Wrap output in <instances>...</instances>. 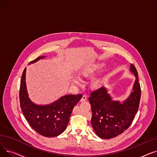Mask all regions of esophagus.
<instances>
[{
  "label": "esophagus",
  "instance_id": "1",
  "mask_svg": "<svg viewBox=\"0 0 157 157\" xmlns=\"http://www.w3.org/2000/svg\"><path fill=\"white\" fill-rule=\"evenodd\" d=\"M87 100V96L86 95H83V97H82L81 99V102H84V101H86Z\"/></svg>",
  "mask_w": 157,
  "mask_h": 157
}]
</instances>
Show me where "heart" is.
I'll use <instances>...</instances> for the list:
<instances>
[{
	"mask_svg": "<svg viewBox=\"0 0 157 157\" xmlns=\"http://www.w3.org/2000/svg\"><path fill=\"white\" fill-rule=\"evenodd\" d=\"M73 81H74V83H75L76 84H78V85L81 84V82H82V80L81 79V78H80L79 77H76L74 79Z\"/></svg>",
	"mask_w": 157,
	"mask_h": 157,
	"instance_id": "b5f03b06",
	"label": "heart"
}]
</instances>
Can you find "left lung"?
<instances>
[{"label":"left lung","mask_w":157,"mask_h":157,"mask_svg":"<svg viewBox=\"0 0 157 157\" xmlns=\"http://www.w3.org/2000/svg\"><path fill=\"white\" fill-rule=\"evenodd\" d=\"M130 71L136 79L132 92L123 103L113 101L104 87L90 93L88 99L92 111L91 123L96 134L102 139H111L122 134L130 127L138 111L141 90L137 69L132 63Z\"/></svg>","instance_id":"8db88e82"}]
</instances>
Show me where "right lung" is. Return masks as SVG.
Listing matches in <instances>:
<instances>
[{"label": "right lung", "mask_w": 157, "mask_h": 157, "mask_svg": "<svg viewBox=\"0 0 157 157\" xmlns=\"http://www.w3.org/2000/svg\"><path fill=\"white\" fill-rule=\"evenodd\" d=\"M45 56H39L30 63ZM26 68L23 70L20 82V102L25 118L30 126L41 136L53 137L59 136L67 128L71 114L81 94L67 95L46 105H39L31 102L28 97L25 84Z\"/></svg>", "instance_id": "obj_1"}]
</instances>
